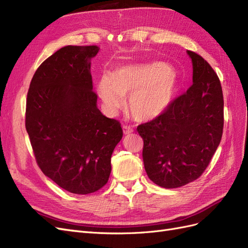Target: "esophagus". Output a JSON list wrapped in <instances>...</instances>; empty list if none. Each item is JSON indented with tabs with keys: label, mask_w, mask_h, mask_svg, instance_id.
Segmentation results:
<instances>
[{
	"label": "esophagus",
	"mask_w": 248,
	"mask_h": 248,
	"mask_svg": "<svg viewBox=\"0 0 248 248\" xmlns=\"http://www.w3.org/2000/svg\"><path fill=\"white\" fill-rule=\"evenodd\" d=\"M123 132L124 134H130L131 132H133V128L128 125H124L123 126Z\"/></svg>",
	"instance_id": "esophagus-1"
}]
</instances>
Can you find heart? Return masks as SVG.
Wrapping results in <instances>:
<instances>
[{
    "mask_svg": "<svg viewBox=\"0 0 248 248\" xmlns=\"http://www.w3.org/2000/svg\"><path fill=\"white\" fill-rule=\"evenodd\" d=\"M177 77L162 62L130 64L102 76L96 87L106 110L115 115L125 104L138 121H149L161 115L171 103L177 90Z\"/></svg>",
    "mask_w": 248,
    "mask_h": 248,
    "instance_id": "1",
    "label": "heart"
}]
</instances>
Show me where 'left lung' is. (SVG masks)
Listing matches in <instances>:
<instances>
[{
    "mask_svg": "<svg viewBox=\"0 0 248 248\" xmlns=\"http://www.w3.org/2000/svg\"><path fill=\"white\" fill-rule=\"evenodd\" d=\"M192 61V85L152 121L138 126L144 140L148 177L163 188H177L202 176L223 129V96L218 77L200 55Z\"/></svg>",
    "mask_w": 248,
    "mask_h": 248,
    "instance_id": "8db88e82",
    "label": "left lung"
}]
</instances>
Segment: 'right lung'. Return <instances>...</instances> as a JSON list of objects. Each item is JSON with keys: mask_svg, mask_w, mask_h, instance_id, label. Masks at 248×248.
<instances>
[{"mask_svg": "<svg viewBox=\"0 0 248 248\" xmlns=\"http://www.w3.org/2000/svg\"><path fill=\"white\" fill-rule=\"evenodd\" d=\"M99 47L64 46L36 70L26 106V129L37 164L63 189L99 190L108 181L121 124L97 108L90 72Z\"/></svg>", "mask_w": 248, "mask_h": 248, "instance_id": "obj_1", "label": "right lung"}]
</instances>
